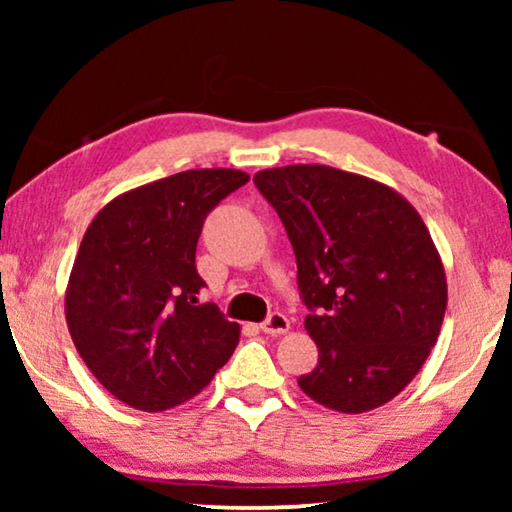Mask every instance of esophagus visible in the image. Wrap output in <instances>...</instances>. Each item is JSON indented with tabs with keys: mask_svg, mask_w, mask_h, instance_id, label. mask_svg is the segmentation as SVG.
<instances>
[{
	"mask_svg": "<svg viewBox=\"0 0 512 512\" xmlns=\"http://www.w3.org/2000/svg\"><path fill=\"white\" fill-rule=\"evenodd\" d=\"M261 328H263V333H268V335H272V338H277V335L289 333L291 321H289V317H286V314L275 312V314H270V317L263 321Z\"/></svg>",
	"mask_w": 512,
	"mask_h": 512,
	"instance_id": "esophagus-1",
	"label": "esophagus"
}]
</instances>
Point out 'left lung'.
<instances>
[{
  "mask_svg": "<svg viewBox=\"0 0 512 512\" xmlns=\"http://www.w3.org/2000/svg\"><path fill=\"white\" fill-rule=\"evenodd\" d=\"M298 263L305 328L319 349L298 387L324 408L361 415L412 382L436 345L447 279L422 216L401 193L328 165L256 172Z\"/></svg>",
  "mask_w": 512,
  "mask_h": 512,
  "instance_id": "1",
  "label": "left lung"
}]
</instances>
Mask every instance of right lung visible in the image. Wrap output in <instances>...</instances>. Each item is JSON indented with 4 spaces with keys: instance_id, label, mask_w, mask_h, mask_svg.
<instances>
[{
    "instance_id": "obj_1",
    "label": "right lung",
    "mask_w": 512,
    "mask_h": 512,
    "mask_svg": "<svg viewBox=\"0 0 512 512\" xmlns=\"http://www.w3.org/2000/svg\"><path fill=\"white\" fill-rule=\"evenodd\" d=\"M249 181L186 170L107 202L83 235L65 291L76 352L109 394L163 412L198 396L240 342V324L200 305L195 247L205 216Z\"/></svg>"
}]
</instances>
